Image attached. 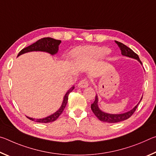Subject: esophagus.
Returning a JSON list of instances; mask_svg holds the SVG:
<instances>
[{
    "label": "esophagus",
    "mask_w": 156,
    "mask_h": 156,
    "mask_svg": "<svg viewBox=\"0 0 156 156\" xmlns=\"http://www.w3.org/2000/svg\"><path fill=\"white\" fill-rule=\"evenodd\" d=\"M88 85H89V82L87 80V79L86 78L81 80L78 84V86L79 87H81V88H85L87 87H88Z\"/></svg>",
    "instance_id": "1"
}]
</instances>
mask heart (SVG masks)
<instances>
[{
	"label": "heart",
	"instance_id": "heart-1",
	"mask_svg": "<svg viewBox=\"0 0 156 156\" xmlns=\"http://www.w3.org/2000/svg\"><path fill=\"white\" fill-rule=\"evenodd\" d=\"M109 50L107 48H96L91 50V54L97 57H103L109 54Z\"/></svg>",
	"mask_w": 156,
	"mask_h": 156
}]
</instances>
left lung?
Here are the masks:
<instances>
[{"label":"left lung","instance_id":"obj_1","mask_svg":"<svg viewBox=\"0 0 156 156\" xmlns=\"http://www.w3.org/2000/svg\"><path fill=\"white\" fill-rule=\"evenodd\" d=\"M115 43L118 44V46L119 47V48L121 51V54H122L123 56H126L130 58H135L136 60H138V61L142 64L141 60H140L138 54H136L133 50L131 49L127 46H126L125 44L120 43V42H118L116 41H115ZM138 104L133 109L129 111V112L126 113H122V114H109V113H104L102 112V111L100 110L98 107V96L96 95V98H95V101L91 105V109L92 110V112H93V113L95 114V115H96L100 121H102V122H109V123H115V122H121V121L126 120L130 118L131 116L133 114V113L136 112Z\"/></svg>","mask_w":156,"mask_h":156}]
</instances>
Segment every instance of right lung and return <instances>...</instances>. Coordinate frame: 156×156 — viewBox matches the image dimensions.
Masks as SVG:
<instances>
[{"label":"right lung","instance_id":"1","mask_svg":"<svg viewBox=\"0 0 156 156\" xmlns=\"http://www.w3.org/2000/svg\"><path fill=\"white\" fill-rule=\"evenodd\" d=\"M61 43V41L59 40H56V39H54L52 38H41L38 41H36V43L34 44H31V45L28 46L25 48L23 49L21 51L19 52L18 56H19L20 55L25 54V53H27L29 51H46L48 52L51 54H56L58 50V45L60 43ZM73 89H74V87H72L69 90L67 94H65L64 97V100H63L62 106L60 107L59 110H58L56 113H54V114L48 116V117L43 118V119H36L34 120L33 118H30L27 117L29 119L31 120L35 121L36 122H41V123H48V122H54V121L56 120L59 117L60 115L62 113L63 110L65 109V108L67 105V101H68V97L69 94L71 92H72Z\"/></svg>","mask_w":156,"mask_h":156}]
</instances>
